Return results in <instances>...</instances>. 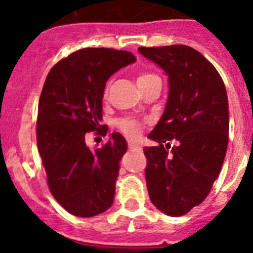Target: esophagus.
I'll list each match as a JSON object with an SVG mask.
<instances>
[{"label": "esophagus", "instance_id": "34e87169", "mask_svg": "<svg viewBox=\"0 0 253 253\" xmlns=\"http://www.w3.org/2000/svg\"><path fill=\"white\" fill-rule=\"evenodd\" d=\"M128 148H129V149H141V145L137 144V142L129 141V142H128Z\"/></svg>", "mask_w": 253, "mask_h": 253}]
</instances>
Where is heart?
<instances>
[{
  "instance_id": "1",
  "label": "heart",
  "mask_w": 253,
  "mask_h": 253,
  "mask_svg": "<svg viewBox=\"0 0 253 253\" xmlns=\"http://www.w3.org/2000/svg\"><path fill=\"white\" fill-rule=\"evenodd\" d=\"M150 76H154L153 74H140L139 78H137V83L141 80H145V79L150 78ZM118 128L124 135H126L127 137H131V139H135L137 136L141 133L142 131V125L141 122L136 120H121L118 122Z\"/></svg>"
}]
</instances>
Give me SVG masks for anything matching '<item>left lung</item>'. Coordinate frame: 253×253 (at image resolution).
<instances>
[{"instance_id":"left-lung-1","label":"left lung","mask_w":253,"mask_h":253,"mask_svg":"<svg viewBox=\"0 0 253 253\" xmlns=\"http://www.w3.org/2000/svg\"><path fill=\"white\" fill-rule=\"evenodd\" d=\"M168 76L166 109L149 133L145 178L151 203L169 216L200 205L218 178L228 148L225 85L214 66L188 45L140 47ZM177 145L170 148V141ZM171 150L169 151V149Z\"/></svg>"}]
</instances>
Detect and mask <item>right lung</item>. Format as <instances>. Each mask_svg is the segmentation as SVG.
Returning a JSON list of instances; mask_svg holds the SVG:
<instances>
[{
    "label": "right lung",
    "mask_w": 253,
    "mask_h": 253,
    "mask_svg": "<svg viewBox=\"0 0 253 253\" xmlns=\"http://www.w3.org/2000/svg\"><path fill=\"white\" fill-rule=\"evenodd\" d=\"M135 61L127 50L84 48L47 75L39 98L37 145L50 193L75 216H95L113 204L126 140L113 132L104 146L91 150L85 137L91 131L107 135L108 127L102 125L105 83Z\"/></svg>",
    "instance_id": "obj_1"
}]
</instances>
